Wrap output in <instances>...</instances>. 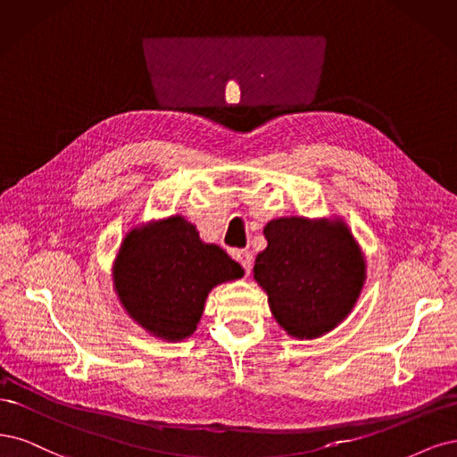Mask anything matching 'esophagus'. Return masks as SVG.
I'll return each mask as SVG.
<instances>
[{"label":"esophagus","mask_w":457,"mask_h":457,"mask_svg":"<svg viewBox=\"0 0 457 457\" xmlns=\"http://www.w3.org/2000/svg\"><path fill=\"white\" fill-rule=\"evenodd\" d=\"M231 258H233L235 262H239L246 273H250V270H253V254H250L248 250L233 248V250H231Z\"/></svg>","instance_id":"1"}]
</instances>
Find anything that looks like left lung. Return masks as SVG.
<instances>
[{"label":"left lung","instance_id":"1","mask_svg":"<svg viewBox=\"0 0 457 457\" xmlns=\"http://www.w3.org/2000/svg\"><path fill=\"white\" fill-rule=\"evenodd\" d=\"M268 246L254 262V278L268 294L278 327L296 340L334 330L355 307L366 260L342 218H275L263 228Z\"/></svg>","mask_w":457,"mask_h":457}]
</instances>
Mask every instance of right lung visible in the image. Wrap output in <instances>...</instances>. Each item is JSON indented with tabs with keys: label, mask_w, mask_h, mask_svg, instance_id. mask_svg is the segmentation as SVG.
I'll return each mask as SVG.
<instances>
[{
	"label": "right lung",
	"mask_w": 457,
	"mask_h": 457,
	"mask_svg": "<svg viewBox=\"0 0 457 457\" xmlns=\"http://www.w3.org/2000/svg\"><path fill=\"white\" fill-rule=\"evenodd\" d=\"M243 275L224 248L203 243L195 226L180 214L132 228L112 270L127 315L165 342L194 334L209 292Z\"/></svg>",
	"instance_id": "1"
}]
</instances>
